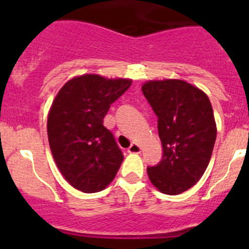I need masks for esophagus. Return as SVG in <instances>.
Returning <instances> with one entry per match:
<instances>
[{"label": "esophagus", "mask_w": 249, "mask_h": 249, "mask_svg": "<svg viewBox=\"0 0 249 249\" xmlns=\"http://www.w3.org/2000/svg\"><path fill=\"white\" fill-rule=\"evenodd\" d=\"M127 152L131 153V154H139V153H141V147L139 144H136V143H132V144L127 148Z\"/></svg>", "instance_id": "esophagus-1"}]
</instances>
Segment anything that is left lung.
<instances>
[{"instance_id": "1", "label": "left lung", "mask_w": 249, "mask_h": 249, "mask_svg": "<svg viewBox=\"0 0 249 249\" xmlns=\"http://www.w3.org/2000/svg\"><path fill=\"white\" fill-rule=\"evenodd\" d=\"M142 92L158 117L161 161L147 167L159 192L178 195L205 173L217 137L212 105L199 88L180 79L149 80Z\"/></svg>"}]
</instances>
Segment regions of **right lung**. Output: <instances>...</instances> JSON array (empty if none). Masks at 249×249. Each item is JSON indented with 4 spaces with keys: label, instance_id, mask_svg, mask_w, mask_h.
<instances>
[{
    "label": "right lung",
    "instance_id": "obj_1",
    "mask_svg": "<svg viewBox=\"0 0 249 249\" xmlns=\"http://www.w3.org/2000/svg\"><path fill=\"white\" fill-rule=\"evenodd\" d=\"M131 83L83 74L69 80L53 101L47 123L50 150L65 179L80 192L104 190L122 165L124 155L104 118Z\"/></svg>",
    "mask_w": 249,
    "mask_h": 249
}]
</instances>
